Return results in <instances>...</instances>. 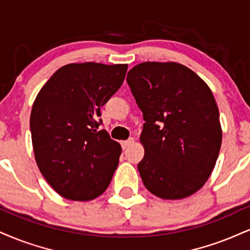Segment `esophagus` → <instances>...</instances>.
<instances>
[{
  "instance_id": "obj_1",
  "label": "esophagus",
  "mask_w": 250,
  "mask_h": 250,
  "mask_svg": "<svg viewBox=\"0 0 250 250\" xmlns=\"http://www.w3.org/2000/svg\"><path fill=\"white\" fill-rule=\"evenodd\" d=\"M133 143H134L133 138H130V139H128V140L122 141V147H123V149H126L128 146H131V145L133 144Z\"/></svg>"
}]
</instances>
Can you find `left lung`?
<instances>
[{
	"label": "left lung",
	"mask_w": 250,
	"mask_h": 250,
	"mask_svg": "<svg viewBox=\"0 0 250 250\" xmlns=\"http://www.w3.org/2000/svg\"><path fill=\"white\" fill-rule=\"evenodd\" d=\"M126 81L146 122L140 135L145 155L138 165L146 189L169 200L196 193L212 174L223 140L210 87L172 61L141 62Z\"/></svg>",
	"instance_id": "1"
}]
</instances>
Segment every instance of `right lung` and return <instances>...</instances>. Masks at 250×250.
I'll return each instance as SVG.
<instances>
[{
	"label": "right lung",
	"instance_id": "add662e5",
	"mask_svg": "<svg viewBox=\"0 0 250 250\" xmlns=\"http://www.w3.org/2000/svg\"><path fill=\"white\" fill-rule=\"evenodd\" d=\"M126 70V63L64 64L33 102L30 128L37 166L63 198L95 199L112 180L122 147L98 130V117Z\"/></svg>",
	"mask_w": 250,
	"mask_h": 250
}]
</instances>
